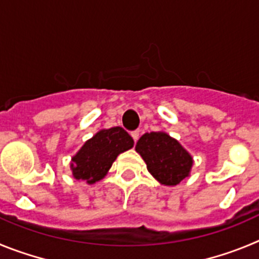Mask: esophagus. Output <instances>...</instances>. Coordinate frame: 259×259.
Returning a JSON list of instances; mask_svg holds the SVG:
<instances>
[{
  "label": "esophagus",
  "instance_id": "obj_1",
  "mask_svg": "<svg viewBox=\"0 0 259 259\" xmlns=\"http://www.w3.org/2000/svg\"><path fill=\"white\" fill-rule=\"evenodd\" d=\"M139 135H141V132H139V130H135V132L132 133V137H133V139H134V142L138 141Z\"/></svg>",
  "mask_w": 259,
  "mask_h": 259
}]
</instances>
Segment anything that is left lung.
<instances>
[{
	"instance_id": "left-lung-1",
	"label": "left lung",
	"mask_w": 259,
	"mask_h": 259,
	"mask_svg": "<svg viewBox=\"0 0 259 259\" xmlns=\"http://www.w3.org/2000/svg\"><path fill=\"white\" fill-rule=\"evenodd\" d=\"M135 151L141 155L151 176L164 186H177L190 177L193 165L191 153L165 132L146 133Z\"/></svg>"
}]
</instances>
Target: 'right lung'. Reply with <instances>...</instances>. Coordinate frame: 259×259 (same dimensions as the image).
<instances>
[{"label":"right lung","instance_id":"1","mask_svg":"<svg viewBox=\"0 0 259 259\" xmlns=\"http://www.w3.org/2000/svg\"><path fill=\"white\" fill-rule=\"evenodd\" d=\"M133 146L134 141L122 127L99 130L72 156V176L77 181L94 185L107 176L117 156Z\"/></svg>","mask_w":259,"mask_h":259}]
</instances>
